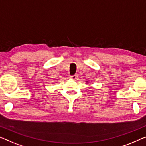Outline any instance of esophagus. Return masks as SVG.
Masks as SVG:
<instances>
[{
	"label": "esophagus",
	"mask_w": 146,
	"mask_h": 146,
	"mask_svg": "<svg viewBox=\"0 0 146 146\" xmlns=\"http://www.w3.org/2000/svg\"><path fill=\"white\" fill-rule=\"evenodd\" d=\"M77 77H78L77 75H73L70 76V79L73 80H76L77 79Z\"/></svg>",
	"instance_id": "34e87169"
}]
</instances>
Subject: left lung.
Segmentation results:
<instances>
[{"label": "left lung", "mask_w": 146, "mask_h": 146, "mask_svg": "<svg viewBox=\"0 0 146 146\" xmlns=\"http://www.w3.org/2000/svg\"><path fill=\"white\" fill-rule=\"evenodd\" d=\"M86 82H88V81H86Z\"/></svg>", "instance_id": "left-lung-1"}]
</instances>
